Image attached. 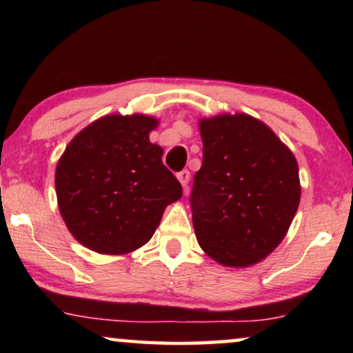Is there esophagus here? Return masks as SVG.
Listing matches in <instances>:
<instances>
[{
  "mask_svg": "<svg viewBox=\"0 0 353 353\" xmlns=\"http://www.w3.org/2000/svg\"><path fill=\"white\" fill-rule=\"evenodd\" d=\"M176 176H178V180H180L181 186L185 188V191H186L188 190V183H190V170H181Z\"/></svg>",
  "mask_w": 353,
  "mask_h": 353,
  "instance_id": "obj_1",
  "label": "esophagus"
}]
</instances>
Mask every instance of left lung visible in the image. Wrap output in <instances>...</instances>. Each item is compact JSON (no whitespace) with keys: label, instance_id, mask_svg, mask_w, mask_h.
<instances>
[{"label":"left lung","instance_id":"1","mask_svg":"<svg viewBox=\"0 0 353 353\" xmlns=\"http://www.w3.org/2000/svg\"><path fill=\"white\" fill-rule=\"evenodd\" d=\"M202 167L190 197L204 252L225 267L259 263L286 236L301 201L299 165L272 128L248 114L199 122Z\"/></svg>","mask_w":353,"mask_h":353}]
</instances>
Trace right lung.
<instances>
[{"instance_id": "right-lung-1", "label": "right lung", "mask_w": 353, "mask_h": 353, "mask_svg": "<svg viewBox=\"0 0 353 353\" xmlns=\"http://www.w3.org/2000/svg\"><path fill=\"white\" fill-rule=\"evenodd\" d=\"M157 120L105 115L81 130L56 167V194L74 238L94 252H133L152 238L183 190L149 141Z\"/></svg>"}]
</instances>
